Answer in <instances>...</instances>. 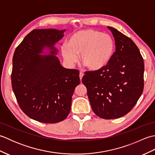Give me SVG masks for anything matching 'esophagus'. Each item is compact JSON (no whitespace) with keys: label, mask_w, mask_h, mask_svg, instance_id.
<instances>
[{"label":"esophagus","mask_w":155,"mask_h":155,"mask_svg":"<svg viewBox=\"0 0 155 155\" xmlns=\"http://www.w3.org/2000/svg\"><path fill=\"white\" fill-rule=\"evenodd\" d=\"M83 76H84V74L83 73V72H80V74H79V77H80V79H81V81L82 80V78H83Z\"/></svg>","instance_id":"esophagus-1"}]
</instances>
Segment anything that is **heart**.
Instances as JSON below:
<instances>
[{
	"instance_id": "heart-1",
	"label": "heart",
	"mask_w": 155,
	"mask_h": 155,
	"mask_svg": "<svg viewBox=\"0 0 155 155\" xmlns=\"http://www.w3.org/2000/svg\"><path fill=\"white\" fill-rule=\"evenodd\" d=\"M114 42L110 35L93 29H83L72 34L62 45L64 60L71 66L81 61L88 70L97 71L106 67L114 52Z\"/></svg>"
}]
</instances>
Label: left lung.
<instances>
[{
	"instance_id": "8db88e82",
	"label": "left lung",
	"mask_w": 155,
	"mask_h": 155,
	"mask_svg": "<svg viewBox=\"0 0 155 155\" xmlns=\"http://www.w3.org/2000/svg\"><path fill=\"white\" fill-rule=\"evenodd\" d=\"M108 28L113 35L116 51L106 67L85 72L82 81L94 113L104 119H113L127 114L139 99L144 66L135 43L116 28Z\"/></svg>"
}]
</instances>
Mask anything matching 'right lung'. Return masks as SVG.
<instances>
[{
  "mask_svg": "<svg viewBox=\"0 0 155 155\" xmlns=\"http://www.w3.org/2000/svg\"><path fill=\"white\" fill-rule=\"evenodd\" d=\"M64 30L35 29L15 51L11 82L22 110L44 123L64 120L71 110L72 97L80 84L79 71L61 65L55 44Z\"/></svg>",
  "mask_w": 155,
  "mask_h": 155,
  "instance_id": "1",
  "label": "right lung"
}]
</instances>
